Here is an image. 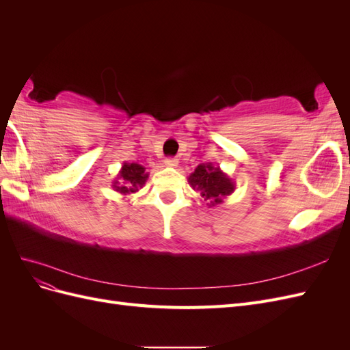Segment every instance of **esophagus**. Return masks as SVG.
<instances>
[{
	"instance_id": "obj_1",
	"label": "esophagus",
	"mask_w": 350,
	"mask_h": 350,
	"mask_svg": "<svg viewBox=\"0 0 350 350\" xmlns=\"http://www.w3.org/2000/svg\"><path fill=\"white\" fill-rule=\"evenodd\" d=\"M165 165L167 167H176L178 166V159L176 157H167L165 161Z\"/></svg>"
}]
</instances>
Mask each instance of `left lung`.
I'll use <instances>...</instances> for the list:
<instances>
[{
	"mask_svg": "<svg viewBox=\"0 0 350 350\" xmlns=\"http://www.w3.org/2000/svg\"><path fill=\"white\" fill-rule=\"evenodd\" d=\"M188 184L207 201L208 207L221 204L228 196L235 191L234 179L211 162L200 163L188 176Z\"/></svg>",
	"mask_w": 350,
	"mask_h": 350,
	"instance_id": "8db88e82",
	"label": "left lung"
}]
</instances>
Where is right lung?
<instances>
[{"instance_id": "right-lung-1", "label": "right lung", "mask_w": 350, "mask_h": 350, "mask_svg": "<svg viewBox=\"0 0 350 350\" xmlns=\"http://www.w3.org/2000/svg\"><path fill=\"white\" fill-rule=\"evenodd\" d=\"M149 178V172H146V167L139 163L124 162L118 175L113 179L112 188L121 196H130L142 189Z\"/></svg>"}]
</instances>
